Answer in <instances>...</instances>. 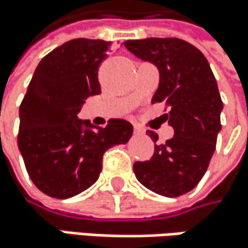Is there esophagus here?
I'll use <instances>...</instances> for the list:
<instances>
[{
    "label": "esophagus",
    "mask_w": 248,
    "mask_h": 248,
    "mask_svg": "<svg viewBox=\"0 0 248 248\" xmlns=\"http://www.w3.org/2000/svg\"><path fill=\"white\" fill-rule=\"evenodd\" d=\"M134 132H135L137 135H142V134H144V129L140 128V126H134Z\"/></svg>",
    "instance_id": "1"
}]
</instances>
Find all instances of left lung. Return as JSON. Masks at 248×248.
<instances>
[{
  "instance_id": "1",
  "label": "left lung",
  "mask_w": 248,
  "mask_h": 248,
  "mask_svg": "<svg viewBox=\"0 0 248 248\" xmlns=\"http://www.w3.org/2000/svg\"><path fill=\"white\" fill-rule=\"evenodd\" d=\"M135 57L154 64L158 70V88L151 103L169 106V125L173 138L157 144L147 162H135L137 179L148 189L165 197L186 194L206 173L220 132L223 104L217 83L203 52L178 38H147L126 41Z\"/></svg>"
}]
</instances>
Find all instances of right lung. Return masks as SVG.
Masks as SVG:
<instances>
[{
  "label": "right lung",
  "mask_w": 248,
  "mask_h": 248,
  "mask_svg": "<svg viewBox=\"0 0 248 248\" xmlns=\"http://www.w3.org/2000/svg\"><path fill=\"white\" fill-rule=\"evenodd\" d=\"M108 46L79 38L52 49L20 104L19 150L32 182L49 197L64 200L88 189L100 176L106 150L132 137L128 120L111 119L107 128H97L78 117L88 97L101 94L98 67Z\"/></svg>",
  "instance_id": "1"
}]
</instances>
